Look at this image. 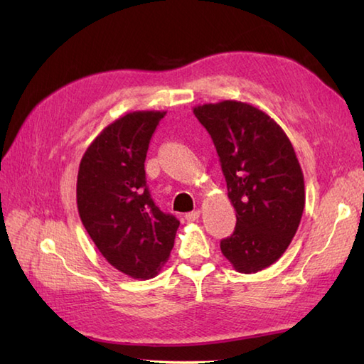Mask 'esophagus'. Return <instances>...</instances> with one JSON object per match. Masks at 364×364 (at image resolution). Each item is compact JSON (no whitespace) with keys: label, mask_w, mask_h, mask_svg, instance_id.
<instances>
[{"label":"esophagus","mask_w":364,"mask_h":364,"mask_svg":"<svg viewBox=\"0 0 364 364\" xmlns=\"http://www.w3.org/2000/svg\"><path fill=\"white\" fill-rule=\"evenodd\" d=\"M184 218H186L188 222H196L200 218V211L198 210L197 211H191V213H188L186 215H184Z\"/></svg>","instance_id":"1"}]
</instances>
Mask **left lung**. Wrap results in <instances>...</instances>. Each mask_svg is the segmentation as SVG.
Here are the masks:
<instances>
[{"instance_id": "obj_1", "label": "left lung", "mask_w": 364, "mask_h": 364, "mask_svg": "<svg viewBox=\"0 0 364 364\" xmlns=\"http://www.w3.org/2000/svg\"><path fill=\"white\" fill-rule=\"evenodd\" d=\"M218 150L233 235L220 250L241 274L269 267L288 249L305 208V183L291 141L278 123L249 103L223 100L194 107Z\"/></svg>"}]
</instances>
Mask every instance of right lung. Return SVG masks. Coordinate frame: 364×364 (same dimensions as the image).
I'll list each match as a JSON object with an SVG mask.
<instances>
[{
	"mask_svg": "<svg viewBox=\"0 0 364 364\" xmlns=\"http://www.w3.org/2000/svg\"><path fill=\"white\" fill-rule=\"evenodd\" d=\"M166 111H134L109 123L80 162L76 203L97 249L131 278H151L173 249L180 220L162 213L146 188L144 162Z\"/></svg>",
	"mask_w": 364,
	"mask_h": 364,
	"instance_id": "1",
	"label": "right lung"
}]
</instances>
